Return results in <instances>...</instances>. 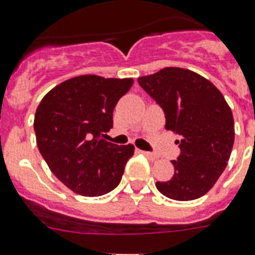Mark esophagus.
Returning <instances> with one entry per match:
<instances>
[{"label":"esophagus","mask_w":255,"mask_h":255,"mask_svg":"<svg viewBox=\"0 0 255 255\" xmlns=\"http://www.w3.org/2000/svg\"><path fill=\"white\" fill-rule=\"evenodd\" d=\"M141 153H142V154H144V156H145V157H148L149 160H152V161L157 160V156H156V154H154V153L146 152V150H141Z\"/></svg>","instance_id":"1"}]
</instances>
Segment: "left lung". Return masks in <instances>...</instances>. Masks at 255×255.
I'll use <instances>...</instances> for the list:
<instances>
[{
	"label": "left lung",
	"mask_w": 255,
	"mask_h": 255,
	"mask_svg": "<svg viewBox=\"0 0 255 255\" xmlns=\"http://www.w3.org/2000/svg\"><path fill=\"white\" fill-rule=\"evenodd\" d=\"M163 110L165 128L179 136L174 175L157 190L174 200H194L210 191L227 167L235 142L232 110L219 89L200 74L165 68L137 78Z\"/></svg>",
	"instance_id": "obj_1"
}]
</instances>
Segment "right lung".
I'll return each mask as SVG.
<instances>
[{"label":"right lung","mask_w":255,"mask_h":255,"mask_svg":"<svg viewBox=\"0 0 255 255\" xmlns=\"http://www.w3.org/2000/svg\"><path fill=\"white\" fill-rule=\"evenodd\" d=\"M132 84V78L78 76L57 85L39 103L34 121L39 152L76 194L101 196L121 183L133 145L102 137L113 128L114 109Z\"/></svg>","instance_id":"obj_1"}]
</instances>
